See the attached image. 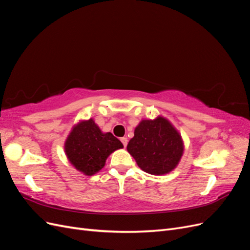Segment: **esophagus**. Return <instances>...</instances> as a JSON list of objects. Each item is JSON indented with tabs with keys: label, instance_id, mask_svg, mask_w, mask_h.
<instances>
[{
	"label": "esophagus",
	"instance_id": "1",
	"mask_svg": "<svg viewBox=\"0 0 250 250\" xmlns=\"http://www.w3.org/2000/svg\"><path fill=\"white\" fill-rule=\"evenodd\" d=\"M121 142H122L123 146L126 147L127 146V143H128V139L126 137H123V138H121Z\"/></svg>",
	"mask_w": 250,
	"mask_h": 250
}]
</instances>
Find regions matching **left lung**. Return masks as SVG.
Here are the masks:
<instances>
[{"instance_id":"8db88e82","label":"left lung","mask_w":250,"mask_h":250,"mask_svg":"<svg viewBox=\"0 0 250 250\" xmlns=\"http://www.w3.org/2000/svg\"><path fill=\"white\" fill-rule=\"evenodd\" d=\"M127 150L139 167L149 174L163 175L176 167L184 153V143L168 120H143L134 130Z\"/></svg>"}]
</instances>
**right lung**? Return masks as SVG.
Listing matches in <instances>:
<instances>
[{
    "label": "right lung",
    "instance_id": "obj_1",
    "mask_svg": "<svg viewBox=\"0 0 250 250\" xmlns=\"http://www.w3.org/2000/svg\"><path fill=\"white\" fill-rule=\"evenodd\" d=\"M120 148H123V144L112 133H103L93 119L75 126L64 145L70 163L85 175L100 171L108 155Z\"/></svg>",
    "mask_w": 250,
    "mask_h": 250
}]
</instances>
